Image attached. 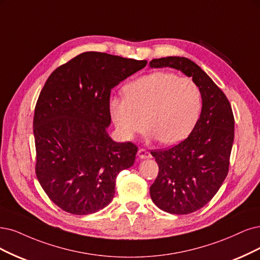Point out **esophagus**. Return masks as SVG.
<instances>
[{
  "label": "esophagus",
  "mask_w": 260,
  "mask_h": 260,
  "mask_svg": "<svg viewBox=\"0 0 260 260\" xmlns=\"http://www.w3.org/2000/svg\"><path fill=\"white\" fill-rule=\"evenodd\" d=\"M137 155H138L140 158H151V157H152L151 153H150L149 151H147L146 149H142V148H140V149L138 150Z\"/></svg>",
  "instance_id": "1"
}]
</instances>
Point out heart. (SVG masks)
<instances>
[{"label": "heart", "instance_id": "heart-1", "mask_svg": "<svg viewBox=\"0 0 260 260\" xmlns=\"http://www.w3.org/2000/svg\"><path fill=\"white\" fill-rule=\"evenodd\" d=\"M124 94L109 100V112L126 140L141 134L147 124L153 138L175 145L194 129L203 108L196 82L169 72H154L133 80L124 86Z\"/></svg>", "mask_w": 260, "mask_h": 260}]
</instances>
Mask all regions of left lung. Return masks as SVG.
<instances>
[{
  "label": "left lung",
  "instance_id": "1",
  "mask_svg": "<svg viewBox=\"0 0 260 260\" xmlns=\"http://www.w3.org/2000/svg\"><path fill=\"white\" fill-rule=\"evenodd\" d=\"M151 67H171L191 77L203 96V109L189 136L178 145L151 151L158 175L150 186L153 203L171 214L205 207L222 186L229 170L235 118L224 92L200 67L183 56L153 59Z\"/></svg>",
  "mask_w": 260,
  "mask_h": 260
}]
</instances>
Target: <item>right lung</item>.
Segmentation results:
<instances>
[{
  "instance_id": "1",
  "label": "right lung",
  "mask_w": 260,
  "mask_h": 260,
  "mask_svg": "<svg viewBox=\"0 0 260 260\" xmlns=\"http://www.w3.org/2000/svg\"><path fill=\"white\" fill-rule=\"evenodd\" d=\"M147 61L88 51L54 70L35 106V172L51 201L65 212L86 215L110 204L119 172L134 165L138 148L115 142L111 89Z\"/></svg>"
}]
</instances>
